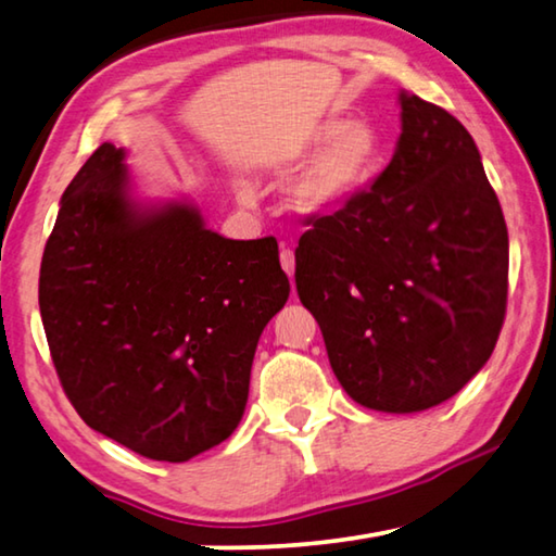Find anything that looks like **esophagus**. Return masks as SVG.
Masks as SVG:
<instances>
[{"label": "esophagus", "mask_w": 556, "mask_h": 556, "mask_svg": "<svg viewBox=\"0 0 556 556\" xmlns=\"http://www.w3.org/2000/svg\"><path fill=\"white\" fill-rule=\"evenodd\" d=\"M279 262H281V269H285L287 275H289V279L294 281V269H296L294 252H291V250H281V252H279Z\"/></svg>", "instance_id": "1"}]
</instances>
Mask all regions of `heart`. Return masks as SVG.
<instances>
[{
    "label": "heart",
    "instance_id": "obj_1",
    "mask_svg": "<svg viewBox=\"0 0 556 556\" xmlns=\"http://www.w3.org/2000/svg\"><path fill=\"white\" fill-rule=\"evenodd\" d=\"M384 144L372 122L353 117H328L299 139L296 159L312 156L289 186V205L301 215H331L343 211L368 186L382 164ZM238 195L252 193L238 184Z\"/></svg>",
    "mask_w": 556,
    "mask_h": 556
}]
</instances>
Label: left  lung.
I'll use <instances>...</instances> for the list:
<instances>
[{
    "instance_id": "1",
    "label": "left lung",
    "mask_w": 556,
    "mask_h": 556,
    "mask_svg": "<svg viewBox=\"0 0 556 556\" xmlns=\"http://www.w3.org/2000/svg\"><path fill=\"white\" fill-rule=\"evenodd\" d=\"M392 162L343 211L308 220L296 291L338 382L368 409L425 412L491 357L507 296V228L473 137L400 90Z\"/></svg>"
}]
</instances>
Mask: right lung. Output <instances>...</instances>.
I'll return each mask as SVG.
<instances>
[{
  "mask_svg": "<svg viewBox=\"0 0 556 556\" xmlns=\"http://www.w3.org/2000/svg\"><path fill=\"white\" fill-rule=\"evenodd\" d=\"M127 156L100 144L61 195L41 321L83 421L181 464L238 429L257 341L289 279L275 238H223L193 201L147 199Z\"/></svg>",
  "mask_w": 556,
  "mask_h": 556,
  "instance_id": "obj_1",
  "label": "right lung"
}]
</instances>
